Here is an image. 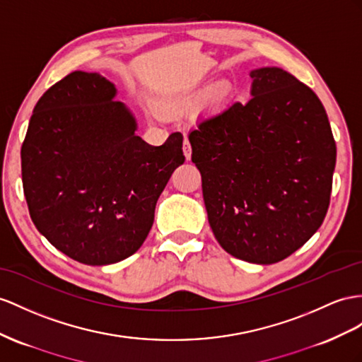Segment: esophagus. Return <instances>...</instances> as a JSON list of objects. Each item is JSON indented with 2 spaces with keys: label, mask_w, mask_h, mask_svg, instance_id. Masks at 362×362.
I'll return each instance as SVG.
<instances>
[{
  "label": "esophagus",
  "mask_w": 362,
  "mask_h": 362,
  "mask_svg": "<svg viewBox=\"0 0 362 362\" xmlns=\"http://www.w3.org/2000/svg\"><path fill=\"white\" fill-rule=\"evenodd\" d=\"M191 153H192L191 144L188 141V137H185V141H183V154H185V157H187V160L191 159Z\"/></svg>",
  "instance_id": "esophagus-1"
}]
</instances>
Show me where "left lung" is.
Wrapping results in <instances>:
<instances>
[{
    "mask_svg": "<svg viewBox=\"0 0 362 362\" xmlns=\"http://www.w3.org/2000/svg\"><path fill=\"white\" fill-rule=\"evenodd\" d=\"M252 98L230 102L189 133L217 242L240 260L272 264L321 226L337 145L318 96L291 73H251Z\"/></svg>",
    "mask_w": 362,
    "mask_h": 362,
    "instance_id": "8db88e82",
    "label": "left lung"
}]
</instances>
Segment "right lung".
<instances>
[{
	"label": "right lung",
	"instance_id": "right-lung-1",
	"mask_svg": "<svg viewBox=\"0 0 362 362\" xmlns=\"http://www.w3.org/2000/svg\"><path fill=\"white\" fill-rule=\"evenodd\" d=\"M98 73L73 71L36 102L21 146L23 188L36 229L73 260L117 263L142 246L157 199L185 162L182 133L160 146Z\"/></svg>",
	"mask_w": 362,
	"mask_h": 362
}]
</instances>
